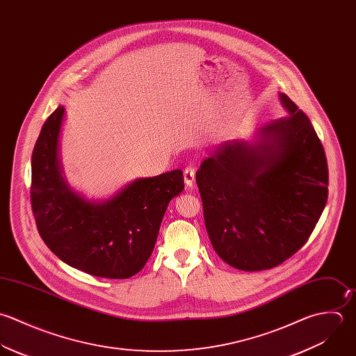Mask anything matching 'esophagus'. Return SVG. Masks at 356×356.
Wrapping results in <instances>:
<instances>
[{
  "instance_id": "34e87169",
  "label": "esophagus",
  "mask_w": 356,
  "mask_h": 356,
  "mask_svg": "<svg viewBox=\"0 0 356 356\" xmlns=\"http://www.w3.org/2000/svg\"><path fill=\"white\" fill-rule=\"evenodd\" d=\"M195 175H196L195 168L186 167V168L184 170V181H185V185H186L188 188H193V185H195Z\"/></svg>"
}]
</instances>
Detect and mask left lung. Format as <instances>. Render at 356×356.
I'll list each match as a JSON object with an SVG mask.
<instances>
[{
	"mask_svg": "<svg viewBox=\"0 0 356 356\" xmlns=\"http://www.w3.org/2000/svg\"><path fill=\"white\" fill-rule=\"evenodd\" d=\"M279 99L287 118L221 143L196 172L211 244L240 270L270 269L297 252L327 202L323 146L307 115L286 94Z\"/></svg>",
	"mask_w": 356,
	"mask_h": 356,
	"instance_id": "left-lung-1",
	"label": "left lung"
}]
</instances>
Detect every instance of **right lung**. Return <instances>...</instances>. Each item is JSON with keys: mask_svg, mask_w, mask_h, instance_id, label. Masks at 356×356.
I'll return each mask as SVG.
<instances>
[{"mask_svg": "<svg viewBox=\"0 0 356 356\" xmlns=\"http://www.w3.org/2000/svg\"><path fill=\"white\" fill-rule=\"evenodd\" d=\"M63 120L65 108L58 106L31 156V207L40 236L73 268L99 277H131L147 262L167 206L184 189V174L172 170L136 178L109 199H87L63 177Z\"/></svg>", "mask_w": 356, "mask_h": 356, "instance_id": "right-lung-1", "label": "right lung"}]
</instances>
